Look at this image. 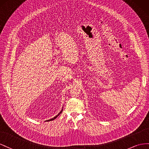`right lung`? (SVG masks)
<instances>
[{
    "label": "right lung",
    "mask_w": 149,
    "mask_h": 149,
    "mask_svg": "<svg viewBox=\"0 0 149 149\" xmlns=\"http://www.w3.org/2000/svg\"><path fill=\"white\" fill-rule=\"evenodd\" d=\"M63 108V107H62ZM62 111H63V109H62V110H61V111L60 112H59L57 115V116H55L54 117H53V118H50V119H49V120H45V121H51V120H54V119H56V118L59 116V115H60L62 112Z\"/></svg>",
    "instance_id": "obj_1"
}]
</instances>
